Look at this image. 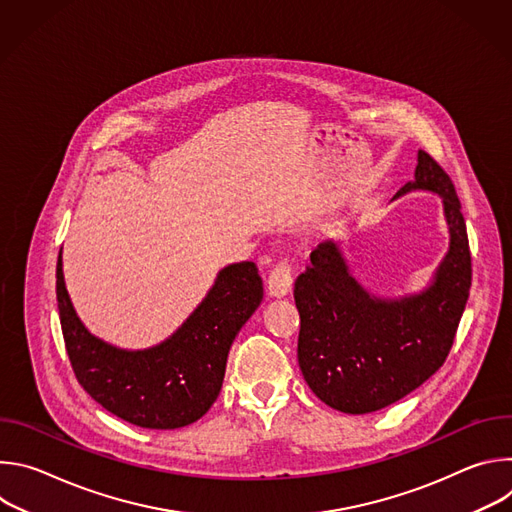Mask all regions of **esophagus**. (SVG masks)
I'll return each instance as SVG.
<instances>
[{"label": "esophagus", "instance_id": "1", "mask_svg": "<svg viewBox=\"0 0 512 512\" xmlns=\"http://www.w3.org/2000/svg\"><path fill=\"white\" fill-rule=\"evenodd\" d=\"M291 281H294V277H291V265L283 259V261H277L267 277V291L269 296L273 298H283L289 294L291 289Z\"/></svg>", "mask_w": 512, "mask_h": 512}]
</instances>
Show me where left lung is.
<instances>
[{"instance_id": "left-lung-1", "label": "left lung", "mask_w": 512, "mask_h": 512, "mask_svg": "<svg viewBox=\"0 0 512 512\" xmlns=\"http://www.w3.org/2000/svg\"><path fill=\"white\" fill-rule=\"evenodd\" d=\"M444 198L450 251L419 296L379 300L348 273L334 241L312 251L298 275V362L310 389L344 413L379 411L423 385L446 362L472 285V257L462 206L446 170L419 150L409 190Z\"/></svg>"}]
</instances>
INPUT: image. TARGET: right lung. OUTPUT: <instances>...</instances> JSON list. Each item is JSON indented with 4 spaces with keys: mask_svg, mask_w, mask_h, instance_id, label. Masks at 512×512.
<instances>
[{
    "mask_svg": "<svg viewBox=\"0 0 512 512\" xmlns=\"http://www.w3.org/2000/svg\"><path fill=\"white\" fill-rule=\"evenodd\" d=\"M56 300L66 354L83 389L123 421L176 429L200 419L221 393L229 348L261 304L263 283L251 261L225 267L176 334L137 352L87 332L64 287L60 255Z\"/></svg>",
    "mask_w": 512,
    "mask_h": 512,
    "instance_id": "right-lung-1",
    "label": "right lung"
}]
</instances>
